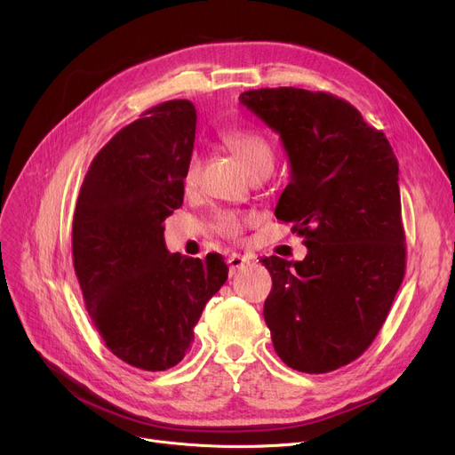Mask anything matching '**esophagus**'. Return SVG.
<instances>
[{
    "mask_svg": "<svg viewBox=\"0 0 455 455\" xmlns=\"http://www.w3.org/2000/svg\"><path fill=\"white\" fill-rule=\"evenodd\" d=\"M249 264V258L242 256V254H230L228 256V275L234 276L237 271L243 269Z\"/></svg>",
    "mask_w": 455,
    "mask_h": 455,
    "instance_id": "esophagus-1",
    "label": "esophagus"
}]
</instances>
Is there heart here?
Masks as SVG:
<instances>
[{
    "instance_id": "obj_1",
    "label": "heart",
    "mask_w": 455,
    "mask_h": 455,
    "mask_svg": "<svg viewBox=\"0 0 455 455\" xmlns=\"http://www.w3.org/2000/svg\"><path fill=\"white\" fill-rule=\"evenodd\" d=\"M223 143L225 146L242 160V164L247 167V172L252 177L271 173L275 167V149L271 146V141L252 131H228L223 134ZM199 173H201V160L199 156H189L186 170L182 175V186L186 191L194 189L199 182ZM249 218L243 213L237 212H220L218 218L213 221V230L215 234H220L221 237H227V240H235L240 237Z\"/></svg>"
}]
</instances>
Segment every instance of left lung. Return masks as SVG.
I'll list each match as a JSON object with an SVG mask.
<instances>
[{
	"label": "left lung",
	"instance_id": "8db88e82",
	"mask_svg": "<svg viewBox=\"0 0 455 455\" xmlns=\"http://www.w3.org/2000/svg\"><path fill=\"white\" fill-rule=\"evenodd\" d=\"M240 101L282 138L291 180L275 215L307 247L302 261L261 258L275 350L295 371H336L371 347L403 280L398 160L386 134L331 93L259 88Z\"/></svg>",
	"mask_w": 455,
	"mask_h": 455
}]
</instances>
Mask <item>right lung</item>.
I'll use <instances>...</instances> for the list:
<instances>
[{"mask_svg":"<svg viewBox=\"0 0 455 455\" xmlns=\"http://www.w3.org/2000/svg\"><path fill=\"white\" fill-rule=\"evenodd\" d=\"M197 112L160 103L119 131L84 175L71 252L88 315L107 348L141 371L175 367L206 302L228 276L223 256L170 254L164 220L182 206Z\"/></svg>","mask_w":455,"mask_h":455,"instance_id":"add662e5","label":"right lung"}]
</instances>
